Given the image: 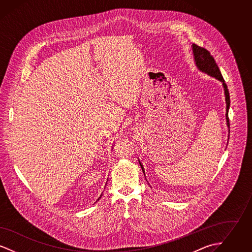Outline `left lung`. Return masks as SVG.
<instances>
[{
    "mask_svg": "<svg viewBox=\"0 0 252 252\" xmlns=\"http://www.w3.org/2000/svg\"><path fill=\"white\" fill-rule=\"evenodd\" d=\"M192 56H193V60L195 67L199 72L206 73L207 75L216 78V80L220 81L223 86L224 89V94H225V100H226V122H227V126L228 128V133H229V122H228V109H229V94H228V87L225 83V80L223 79V76L220 72V70L214 60V58L211 56V54L206 50V49L201 48L197 46L196 44L192 43ZM139 164L141 165V168L143 170L145 178V172H144V165L138 158ZM146 180V179H145Z\"/></svg>",
    "mask_w": 252,
    "mask_h": 252,
    "instance_id": "8db88e82",
    "label": "left lung"
}]
</instances>
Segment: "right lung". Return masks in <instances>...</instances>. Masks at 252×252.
Wrapping results in <instances>:
<instances>
[{"label":"right lung","instance_id":"add662e5","mask_svg":"<svg viewBox=\"0 0 252 252\" xmlns=\"http://www.w3.org/2000/svg\"><path fill=\"white\" fill-rule=\"evenodd\" d=\"M107 183H108V181H107ZM106 185H107V184H106ZM102 194H103V193H102ZM102 194H101V195H100V196H99V198H98V199H97V201H98V200H99V199H100V198H101V196H102Z\"/></svg>","mask_w":252,"mask_h":252}]
</instances>
